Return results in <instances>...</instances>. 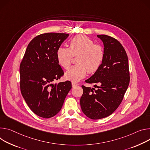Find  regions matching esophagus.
<instances>
[{
    "label": "esophagus",
    "mask_w": 150,
    "mask_h": 150,
    "mask_svg": "<svg viewBox=\"0 0 150 150\" xmlns=\"http://www.w3.org/2000/svg\"><path fill=\"white\" fill-rule=\"evenodd\" d=\"M71 85H72V87H76V86H77V85H78V84L77 83H74V82H72L71 83Z\"/></svg>",
    "instance_id": "1"
}]
</instances>
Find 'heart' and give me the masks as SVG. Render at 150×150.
<instances>
[{
  "label": "heart",
  "mask_w": 150,
  "mask_h": 150,
  "mask_svg": "<svg viewBox=\"0 0 150 150\" xmlns=\"http://www.w3.org/2000/svg\"><path fill=\"white\" fill-rule=\"evenodd\" d=\"M58 64L67 69L73 57H76L77 64L72 66L65 73V78L77 82L86 77L88 72L93 74L101 66L105 56L104 49L99 44H93L92 39L85 35H78L71 39L69 47L59 46L56 53Z\"/></svg>",
  "instance_id": "1"
}]
</instances>
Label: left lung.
Returning <instances> with one entry per match:
<instances>
[{
	"label": "left lung",
	"mask_w": 150,
	"mask_h": 150,
	"mask_svg": "<svg viewBox=\"0 0 150 150\" xmlns=\"http://www.w3.org/2000/svg\"><path fill=\"white\" fill-rule=\"evenodd\" d=\"M97 37L103 42L104 59L99 70L85 81L99 86L95 85V89L82 85L80 101L83 112L93 120L105 118L119 107L130 81L128 58L122 44L105 35Z\"/></svg>",
	"instance_id": "obj_1"
}]
</instances>
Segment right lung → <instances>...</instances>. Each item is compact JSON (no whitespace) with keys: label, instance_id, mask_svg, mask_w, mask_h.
<instances>
[{"label":"right lung","instance_id":"right-lung-1","mask_svg":"<svg viewBox=\"0 0 150 150\" xmlns=\"http://www.w3.org/2000/svg\"><path fill=\"white\" fill-rule=\"evenodd\" d=\"M69 35L56 33L38 35L28 45L21 62V94L31 110L39 117L48 119L55 115L71 89L69 80L53 83L64 75L56 53Z\"/></svg>","mask_w":150,"mask_h":150}]
</instances>
